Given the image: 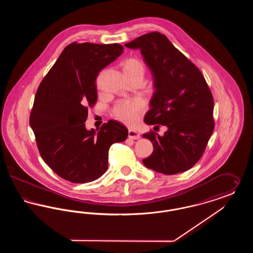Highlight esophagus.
<instances>
[{
	"mask_svg": "<svg viewBox=\"0 0 253 253\" xmlns=\"http://www.w3.org/2000/svg\"><path fill=\"white\" fill-rule=\"evenodd\" d=\"M128 137L131 138V139H139L140 138V135L139 133L135 131H132V130H129L128 132Z\"/></svg>",
	"mask_w": 253,
	"mask_h": 253,
	"instance_id": "esophagus-1",
	"label": "esophagus"
}]
</instances>
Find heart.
<instances>
[{
	"mask_svg": "<svg viewBox=\"0 0 253 253\" xmlns=\"http://www.w3.org/2000/svg\"><path fill=\"white\" fill-rule=\"evenodd\" d=\"M121 67L128 81L136 79L141 81L143 80L146 68L142 60L134 57H129L121 61ZM144 110L143 101L139 99H132L118 102L114 106L112 113L114 118L118 121L126 125L133 126L139 121Z\"/></svg>",
	"mask_w": 253,
	"mask_h": 253,
	"instance_id": "b5f03b06",
	"label": "heart"
}]
</instances>
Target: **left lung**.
<instances>
[{
	"instance_id": "1",
	"label": "left lung",
	"mask_w": 253,
	"mask_h": 253,
	"mask_svg": "<svg viewBox=\"0 0 253 253\" xmlns=\"http://www.w3.org/2000/svg\"><path fill=\"white\" fill-rule=\"evenodd\" d=\"M125 46L140 49L154 75L156 92L145 122L168 127L163 136L154 131L143 134L154 146L143 164L167 175L190 169L204 154L214 129L213 96L204 76L159 32L138 37Z\"/></svg>"
}]
</instances>
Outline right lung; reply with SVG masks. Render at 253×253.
<instances>
[{
  "instance_id": "obj_1",
  "label": "right lung",
  "mask_w": 253,
  "mask_h": 253,
  "mask_svg": "<svg viewBox=\"0 0 253 253\" xmlns=\"http://www.w3.org/2000/svg\"><path fill=\"white\" fill-rule=\"evenodd\" d=\"M119 43L68 44L37 90L29 123L40 155L54 172L72 183L99 178L108 169L109 149L123 142L128 130L109 121L96 133L87 131L88 108L97 99L99 71L120 57Z\"/></svg>"
}]
</instances>
